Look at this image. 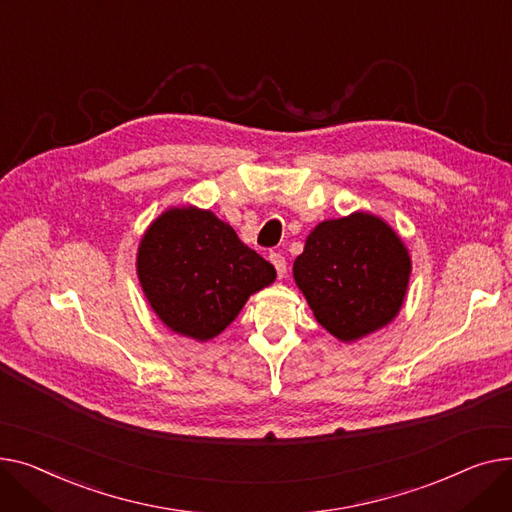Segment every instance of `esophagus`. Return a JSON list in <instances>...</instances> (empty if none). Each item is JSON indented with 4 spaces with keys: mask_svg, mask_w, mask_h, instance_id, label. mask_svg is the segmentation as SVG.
<instances>
[{
    "mask_svg": "<svg viewBox=\"0 0 512 512\" xmlns=\"http://www.w3.org/2000/svg\"><path fill=\"white\" fill-rule=\"evenodd\" d=\"M270 258V262H273V266L277 268V275H279V279H283L285 277V273H287V262H285V258L281 256V254H277V252H273L268 256Z\"/></svg>",
    "mask_w": 512,
    "mask_h": 512,
    "instance_id": "34e87169",
    "label": "esophagus"
}]
</instances>
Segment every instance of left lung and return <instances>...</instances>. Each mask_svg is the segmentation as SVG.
Returning <instances> with one entry per match:
<instances>
[{
	"label": "left lung",
	"mask_w": 512,
	"mask_h": 512,
	"mask_svg": "<svg viewBox=\"0 0 512 512\" xmlns=\"http://www.w3.org/2000/svg\"><path fill=\"white\" fill-rule=\"evenodd\" d=\"M409 277L405 242L366 210L318 223L293 262L295 285L314 318L341 343H355L393 322Z\"/></svg>",
	"instance_id": "left-lung-1"
}]
</instances>
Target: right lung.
I'll use <instances>...</instances> for the list:
<instances>
[{
    "instance_id": "1",
    "label": "right lung",
    "mask_w": 512,
    "mask_h": 512,
    "mask_svg": "<svg viewBox=\"0 0 512 512\" xmlns=\"http://www.w3.org/2000/svg\"><path fill=\"white\" fill-rule=\"evenodd\" d=\"M136 275L148 306L173 333L210 341L252 293L273 285L275 266L233 227L198 206H171L140 237Z\"/></svg>"
}]
</instances>
